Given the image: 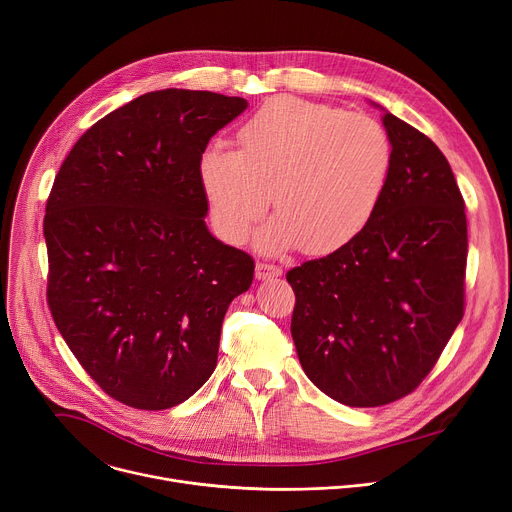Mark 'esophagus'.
I'll use <instances>...</instances> for the list:
<instances>
[{"label":"esophagus","instance_id":"1","mask_svg":"<svg viewBox=\"0 0 512 512\" xmlns=\"http://www.w3.org/2000/svg\"><path fill=\"white\" fill-rule=\"evenodd\" d=\"M282 276V267L274 265V263H257L255 265V278L257 280H271V278H278Z\"/></svg>","mask_w":512,"mask_h":512}]
</instances>
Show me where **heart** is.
Wrapping results in <instances>:
<instances>
[{
	"label": "heart",
	"instance_id": "1",
	"mask_svg": "<svg viewBox=\"0 0 512 512\" xmlns=\"http://www.w3.org/2000/svg\"><path fill=\"white\" fill-rule=\"evenodd\" d=\"M241 144L203 150L199 183L216 232L232 245L247 241L276 199L280 214L255 238L263 253L342 249L377 214L393 175L391 138L377 119L292 96L265 102Z\"/></svg>",
	"mask_w": 512,
	"mask_h": 512
}]
</instances>
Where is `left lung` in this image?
I'll list each match as a JSON object with an SVG mask.
<instances>
[{
    "label": "left lung",
    "instance_id": "1",
    "mask_svg": "<svg viewBox=\"0 0 512 512\" xmlns=\"http://www.w3.org/2000/svg\"><path fill=\"white\" fill-rule=\"evenodd\" d=\"M383 125L393 175L377 214L342 249L286 274L302 370L350 407L412 393L463 319L467 218L451 164L416 127L387 111Z\"/></svg>",
    "mask_w": 512,
    "mask_h": 512
}]
</instances>
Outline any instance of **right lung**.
<instances>
[{
    "label": "right lung",
    "instance_id": "1",
    "mask_svg": "<svg viewBox=\"0 0 512 512\" xmlns=\"http://www.w3.org/2000/svg\"><path fill=\"white\" fill-rule=\"evenodd\" d=\"M245 98L166 88L102 117L55 177L45 216L53 321L94 383L168 410L218 362L255 263L208 230L199 156Z\"/></svg>",
    "mask_w": 512,
    "mask_h": 512
}]
</instances>
